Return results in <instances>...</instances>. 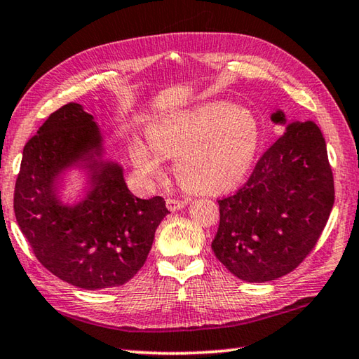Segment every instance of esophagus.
Here are the masks:
<instances>
[{
    "instance_id": "34e87169",
    "label": "esophagus",
    "mask_w": 359,
    "mask_h": 359,
    "mask_svg": "<svg viewBox=\"0 0 359 359\" xmlns=\"http://www.w3.org/2000/svg\"><path fill=\"white\" fill-rule=\"evenodd\" d=\"M166 205H168L169 210L175 212L179 209H184L187 205V201H185V199H179V198H169L166 201Z\"/></svg>"
}]
</instances>
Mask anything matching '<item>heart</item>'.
Listing matches in <instances>:
<instances>
[{
    "instance_id": "obj_1",
    "label": "heart",
    "mask_w": 359,
    "mask_h": 359,
    "mask_svg": "<svg viewBox=\"0 0 359 359\" xmlns=\"http://www.w3.org/2000/svg\"><path fill=\"white\" fill-rule=\"evenodd\" d=\"M149 145L131 142L135 165L150 180L165 175L159 156L175 158V175L198 193L228 190L245 177L259 145L252 112L224 101L163 115L147 126Z\"/></svg>"
}]
</instances>
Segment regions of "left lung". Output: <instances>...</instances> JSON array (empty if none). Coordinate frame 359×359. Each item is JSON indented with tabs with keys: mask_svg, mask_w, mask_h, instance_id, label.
<instances>
[{
	"mask_svg": "<svg viewBox=\"0 0 359 359\" xmlns=\"http://www.w3.org/2000/svg\"><path fill=\"white\" fill-rule=\"evenodd\" d=\"M272 120L283 123L285 115L278 111ZM332 204L325 137L315 121H296L261 155L245 184L218 199L212 250L241 280H276L313 250Z\"/></svg>",
	"mask_w": 359,
	"mask_h": 359,
	"instance_id": "8db88e82",
	"label": "left lung"
}]
</instances>
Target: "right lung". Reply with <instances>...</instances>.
<instances>
[{
  "mask_svg": "<svg viewBox=\"0 0 359 359\" xmlns=\"http://www.w3.org/2000/svg\"><path fill=\"white\" fill-rule=\"evenodd\" d=\"M101 151L92 115L77 102L65 104L25 144L14 190L17 223L34 257L53 276L83 290L131 280L169 214L161 196L136 198L121 168L96 158ZM74 164L89 169L93 187L81 202L65 206L55 184Z\"/></svg>",
  "mask_w": 359,
  "mask_h": 359,
  "instance_id": "add662e5",
  "label": "right lung"
}]
</instances>
